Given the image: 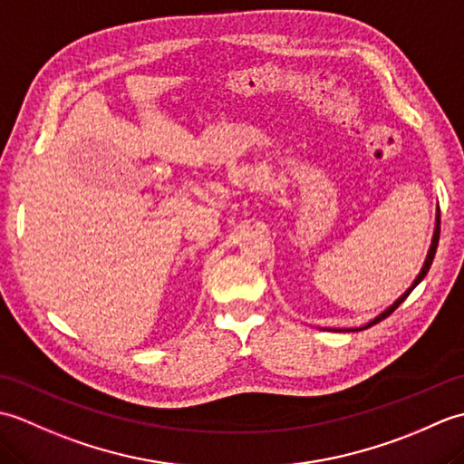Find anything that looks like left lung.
I'll list each match as a JSON object with an SVG mask.
<instances>
[{
	"label": "left lung",
	"mask_w": 464,
	"mask_h": 464,
	"mask_svg": "<svg viewBox=\"0 0 464 464\" xmlns=\"http://www.w3.org/2000/svg\"><path fill=\"white\" fill-rule=\"evenodd\" d=\"M439 235H440V211L437 213V227H435V235H432V243H430V249H429V255H427V261H425V265H422V269H420V273H419V277L415 279V283H412V287L411 289H407V293L405 295H402V297H399L395 303H392L391 304V307L387 309V311H384V313H381L379 314V317L377 319H372L371 323H367V324H364V327H361V329H347V331H362V329H369V327H372V324H377L379 321H382V319H387L389 317V314L392 313V311H395L397 307H399V304L402 303V301H405L407 297H409V295H411V291L412 289H415L417 287V285L422 281V279H425V275L429 273V269H430V265H432V259H435V253H437V245H439Z\"/></svg>",
	"instance_id": "8db88e82"
}]
</instances>
